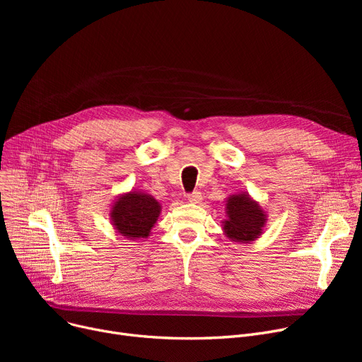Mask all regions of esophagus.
<instances>
[{
  "label": "esophagus",
  "instance_id": "obj_1",
  "mask_svg": "<svg viewBox=\"0 0 362 362\" xmlns=\"http://www.w3.org/2000/svg\"><path fill=\"white\" fill-rule=\"evenodd\" d=\"M187 201L189 202H194V204H198L199 201H202V195H201L199 191H195L191 195H187Z\"/></svg>",
  "mask_w": 362,
  "mask_h": 362
}]
</instances>
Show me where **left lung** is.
<instances>
[{"mask_svg": "<svg viewBox=\"0 0 362 362\" xmlns=\"http://www.w3.org/2000/svg\"><path fill=\"white\" fill-rule=\"evenodd\" d=\"M226 217L221 224L223 233L238 243L257 240L267 224V213L248 192L232 194L226 199Z\"/></svg>", "mask_w": 362, "mask_h": 362, "instance_id": "8db88e82", "label": "left lung"}]
</instances>
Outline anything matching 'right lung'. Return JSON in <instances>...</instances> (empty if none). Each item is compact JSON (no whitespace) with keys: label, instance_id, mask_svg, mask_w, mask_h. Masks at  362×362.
<instances>
[{"label":"right lung","instance_id":"add662e5","mask_svg":"<svg viewBox=\"0 0 362 362\" xmlns=\"http://www.w3.org/2000/svg\"><path fill=\"white\" fill-rule=\"evenodd\" d=\"M161 214V204L149 194L132 189L111 204V224L129 240L148 238Z\"/></svg>","mask_w":362,"mask_h":362}]
</instances>
